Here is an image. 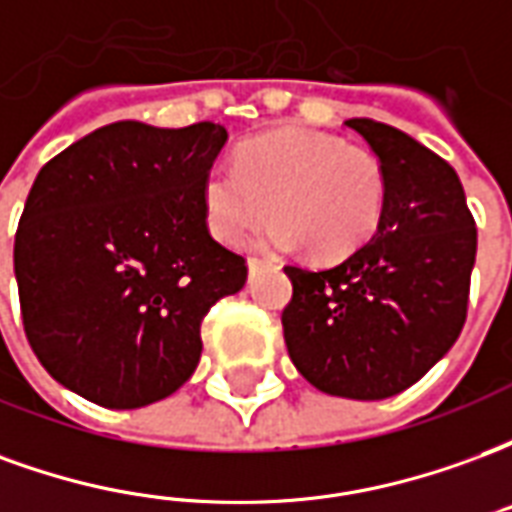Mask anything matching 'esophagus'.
<instances>
[{
	"label": "esophagus",
	"mask_w": 512,
	"mask_h": 512,
	"mask_svg": "<svg viewBox=\"0 0 512 512\" xmlns=\"http://www.w3.org/2000/svg\"><path fill=\"white\" fill-rule=\"evenodd\" d=\"M246 266H249V274H255L257 268L266 266V260H260V257H249V260H246Z\"/></svg>",
	"instance_id": "esophagus-1"
}]
</instances>
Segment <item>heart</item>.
<instances>
[{"label": "heart", "mask_w": 512, "mask_h": 512, "mask_svg": "<svg viewBox=\"0 0 512 512\" xmlns=\"http://www.w3.org/2000/svg\"><path fill=\"white\" fill-rule=\"evenodd\" d=\"M384 169L370 150L312 131H271L235 150L233 167L208 169L202 180L205 222L219 241L238 244L257 233L263 249H299L337 260L378 230L384 213Z\"/></svg>", "instance_id": "obj_1"}]
</instances>
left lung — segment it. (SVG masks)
<instances>
[{"instance_id":"left-lung-1","label":"left lung","mask_w":512,"mask_h":512,"mask_svg":"<svg viewBox=\"0 0 512 512\" xmlns=\"http://www.w3.org/2000/svg\"><path fill=\"white\" fill-rule=\"evenodd\" d=\"M384 169L376 235L323 271L285 266L282 312L293 365L315 389L384 400L417 384L466 321L477 230L455 169L403 131L345 120Z\"/></svg>"}]
</instances>
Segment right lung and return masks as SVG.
Here are the masks:
<instances>
[{"label": "right lung", "mask_w": 512, "mask_h": 512, "mask_svg": "<svg viewBox=\"0 0 512 512\" xmlns=\"http://www.w3.org/2000/svg\"><path fill=\"white\" fill-rule=\"evenodd\" d=\"M224 142L216 123L120 120L38 172L13 249L21 318L40 365L76 395L142 408L197 370L202 318L246 282L202 211Z\"/></svg>", "instance_id": "right-lung-1"}]
</instances>
